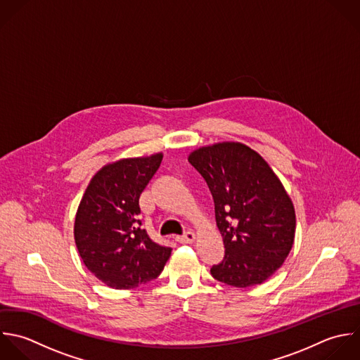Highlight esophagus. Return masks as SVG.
Wrapping results in <instances>:
<instances>
[{
	"label": "esophagus",
	"mask_w": 360,
	"mask_h": 360,
	"mask_svg": "<svg viewBox=\"0 0 360 360\" xmlns=\"http://www.w3.org/2000/svg\"><path fill=\"white\" fill-rule=\"evenodd\" d=\"M195 240H196V236H195V233H192V231H188V233H185L184 236L176 237V241L181 243V244H192Z\"/></svg>",
	"instance_id": "esophagus-1"
}]
</instances>
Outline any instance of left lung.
I'll return each instance as SVG.
<instances>
[{
	"label": "left lung",
	"instance_id": "obj_1",
	"mask_svg": "<svg viewBox=\"0 0 360 360\" xmlns=\"http://www.w3.org/2000/svg\"><path fill=\"white\" fill-rule=\"evenodd\" d=\"M188 160L207 182L226 248L212 276L234 288L264 283L295 243L296 212L283 184L255 150L238 141L199 147Z\"/></svg>",
	"mask_w": 360,
	"mask_h": 360
}]
</instances>
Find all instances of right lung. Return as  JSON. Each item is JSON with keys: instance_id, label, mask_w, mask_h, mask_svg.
I'll return each instance as SVG.
<instances>
[{"instance_id": "add662e5", "label": "right lung", "mask_w": 360, "mask_h": 360, "mask_svg": "<svg viewBox=\"0 0 360 360\" xmlns=\"http://www.w3.org/2000/svg\"><path fill=\"white\" fill-rule=\"evenodd\" d=\"M164 154L105 164L91 178L74 221V240L86 269L112 289H134L160 276L171 248L140 227L139 198Z\"/></svg>"}]
</instances>
